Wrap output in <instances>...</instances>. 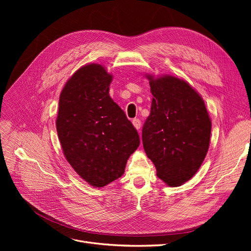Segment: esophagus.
I'll use <instances>...</instances> for the list:
<instances>
[{"label": "esophagus", "instance_id": "34e87169", "mask_svg": "<svg viewBox=\"0 0 251 251\" xmlns=\"http://www.w3.org/2000/svg\"><path fill=\"white\" fill-rule=\"evenodd\" d=\"M132 123H133V126H134V127H135L137 130H139V129H140V126H141V122H140L139 119H137V118L133 119V120H132Z\"/></svg>", "mask_w": 251, "mask_h": 251}]
</instances>
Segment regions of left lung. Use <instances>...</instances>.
<instances>
[{
  "instance_id": "left-lung-1",
  "label": "left lung",
  "mask_w": 251,
  "mask_h": 251,
  "mask_svg": "<svg viewBox=\"0 0 251 251\" xmlns=\"http://www.w3.org/2000/svg\"><path fill=\"white\" fill-rule=\"evenodd\" d=\"M147 77L153 98L142 128L143 149L157 177L177 187L201 168L209 147L212 122L203 100L186 81L170 75Z\"/></svg>"
}]
</instances>
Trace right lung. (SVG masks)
<instances>
[{
    "instance_id": "add662e5",
    "label": "right lung",
    "mask_w": 251,
    "mask_h": 251,
    "mask_svg": "<svg viewBox=\"0 0 251 251\" xmlns=\"http://www.w3.org/2000/svg\"><path fill=\"white\" fill-rule=\"evenodd\" d=\"M113 76L100 64L85 65L65 84L57 132L66 160L95 187L121 177L139 147L136 129L109 95Z\"/></svg>"
}]
</instances>
